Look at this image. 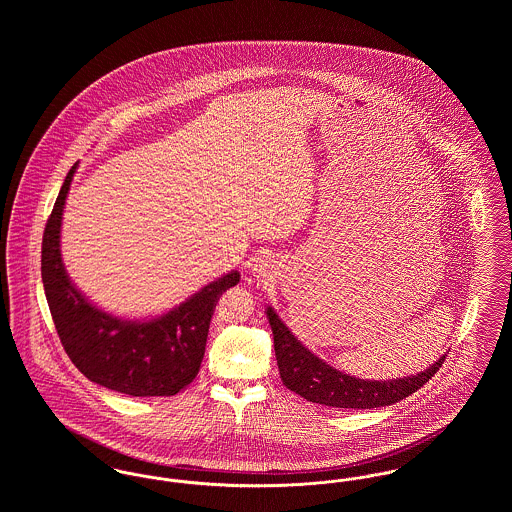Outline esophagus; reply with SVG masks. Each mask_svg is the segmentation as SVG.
<instances>
[{
  "label": "esophagus",
  "mask_w": 512,
  "mask_h": 512,
  "mask_svg": "<svg viewBox=\"0 0 512 512\" xmlns=\"http://www.w3.org/2000/svg\"><path fill=\"white\" fill-rule=\"evenodd\" d=\"M255 270H257V274H259V276H265V274H267V267H265V265H257Z\"/></svg>",
  "instance_id": "1"
}]
</instances>
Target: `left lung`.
Listing matches in <instances>:
<instances>
[{"instance_id":"8db88e82","label":"left lung","mask_w":512,"mask_h":512,"mask_svg":"<svg viewBox=\"0 0 512 512\" xmlns=\"http://www.w3.org/2000/svg\"><path fill=\"white\" fill-rule=\"evenodd\" d=\"M267 318L272 328L276 363L284 386L303 399L326 407L376 409L393 405L430 382L445 361L443 355L438 363L426 368L424 372L399 380H359L326 365L309 349H305L297 338H293L288 326L272 311V307L267 309Z\"/></svg>"}]
</instances>
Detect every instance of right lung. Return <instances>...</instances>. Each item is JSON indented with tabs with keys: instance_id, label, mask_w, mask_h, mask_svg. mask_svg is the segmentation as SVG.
<instances>
[{
	"instance_id": "add662e5",
	"label": "right lung",
	"mask_w": 512,
	"mask_h": 512,
	"mask_svg": "<svg viewBox=\"0 0 512 512\" xmlns=\"http://www.w3.org/2000/svg\"><path fill=\"white\" fill-rule=\"evenodd\" d=\"M74 169L61 186L42 238V280L57 336L73 365L107 390L132 397L176 395L194 382L217 299L240 282V274L234 270L222 276L151 322H128L99 311L74 288L61 263V215Z\"/></svg>"
}]
</instances>
